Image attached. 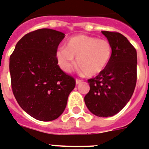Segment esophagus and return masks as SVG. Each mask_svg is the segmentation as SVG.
I'll use <instances>...</instances> for the list:
<instances>
[{
    "instance_id": "1",
    "label": "esophagus",
    "mask_w": 149,
    "mask_h": 149,
    "mask_svg": "<svg viewBox=\"0 0 149 149\" xmlns=\"http://www.w3.org/2000/svg\"><path fill=\"white\" fill-rule=\"evenodd\" d=\"M82 82V80L81 79H76V84H79V83Z\"/></svg>"
}]
</instances>
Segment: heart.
Returning a JSON list of instances; mask_svg holds the SVG:
<instances>
[{
    "label": "heart",
    "mask_w": 149,
    "mask_h": 149,
    "mask_svg": "<svg viewBox=\"0 0 149 149\" xmlns=\"http://www.w3.org/2000/svg\"><path fill=\"white\" fill-rule=\"evenodd\" d=\"M112 56L109 40L88 35H77L68 40L65 47L58 48L55 57L64 72H70L76 64L79 71L88 77H96L107 67Z\"/></svg>",
    "instance_id": "b5f03b06"
}]
</instances>
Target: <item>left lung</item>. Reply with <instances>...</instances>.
<instances>
[{
	"instance_id": "1",
	"label": "left lung",
	"mask_w": 149,
	"mask_h": 149,
	"mask_svg": "<svg viewBox=\"0 0 149 149\" xmlns=\"http://www.w3.org/2000/svg\"><path fill=\"white\" fill-rule=\"evenodd\" d=\"M112 45L107 67L88 79L90 91L84 97L87 109L99 117H109L121 111L131 98L137 82V52L120 33L102 31Z\"/></svg>"
}]
</instances>
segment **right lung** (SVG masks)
I'll use <instances>...</instances> for the list:
<instances>
[{"instance_id": "add662e5", "label": "right lung", "mask_w": 149, "mask_h": 149, "mask_svg": "<svg viewBox=\"0 0 149 149\" xmlns=\"http://www.w3.org/2000/svg\"><path fill=\"white\" fill-rule=\"evenodd\" d=\"M65 34L40 29L25 35L10 57L12 91L20 107L40 121L56 120L74 89V78L58 66L55 52Z\"/></svg>"}]
</instances>
